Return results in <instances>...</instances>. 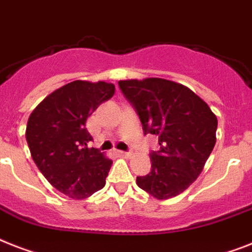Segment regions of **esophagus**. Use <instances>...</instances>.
<instances>
[{
    "mask_svg": "<svg viewBox=\"0 0 252 252\" xmlns=\"http://www.w3.org/2000/svg\"><path fill=\"white\" fill-rule=\"evenodd\" d=\"M118 154L122 155V157H124V158H130L132 157V153H129V151H122V150H118L116 151Z\"/></svg>",
    "mask_w": 252,
    "mask_h": 252,
    "instance_id": "1",
    "label": "esophagus"
}]
</instances>
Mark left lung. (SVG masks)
I'll list each match as a JSON object with an SVG mask.
<instances>
[{
  "label": "left lung",
  "mask_w": 252,
  "mask_h": 252,
  "mask_svg": "<svg viewBox=\"0 0 252 252\" xmlns=\"http://www.w3.org/2000/svg\"><path fill=\"white\" fill-rule=\"evenodd\" d=\"M145 134L159 138L151 151V172L137 185L157 199L183 193L200 175L216 142L218 119L206 102L185 85L159 77L120 80Z\"/></svg>",
  "instance_id": "left-lung-1"
}]
</instances>
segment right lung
Segmentation results:
<instances>
[{"label":"right lung","instance_id":"add662e5","mask_svg":"<svg viewBox=\"0 0 252 252\" xmlns=\"http://www.w3.org/2000/svg\"><path fill=\"white\" fill-rule=\"evenodd\" d=\"M114 93L111 83L76 80L49 94L27 123V144L37 168L72 199L91 197L106 184L112 160L88 147L93 138L85 124Z\"/></svg>","mask_w":252,"mask_h":252}]
</instances>
